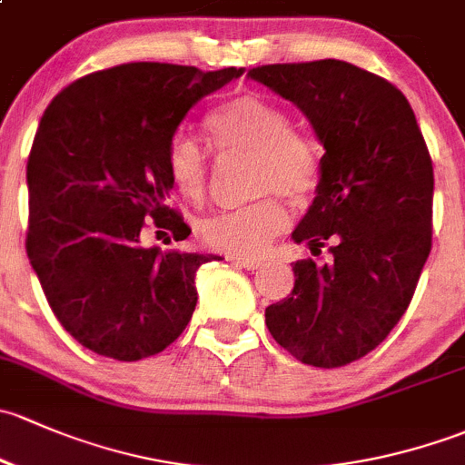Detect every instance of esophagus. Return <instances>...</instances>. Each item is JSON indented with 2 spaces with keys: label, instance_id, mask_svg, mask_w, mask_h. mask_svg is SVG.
Listing matches in <instances>:
<instances>
[{
  "label": "esophagus",
  "instance_id": "esophagus-1",
  "mask_svg": "<svg viewBox=\"0 0 465 465\" xmlns=\"http://www.w3.org/2000/svg\"><path fill=\"white\" fill-rule=\"evenodd\" d=\"M231 262L234 266L246 268V271H260V268L264 266L260 260H248V257H231Z\"/></svg>",
  "mask_w": 465,
  "mask_h": 465
}]
</instances>
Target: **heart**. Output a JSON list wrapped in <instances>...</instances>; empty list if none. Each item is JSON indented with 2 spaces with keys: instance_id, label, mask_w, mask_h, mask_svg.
<instances>
[{
  "instance_id": "b5f03b06",
  "label": "heart",
  "mask_w": 465,
  "mask_h": 465,
  "mask_svg": "<svg viewBox=\"0 0 465 465\" xmlns=\"http://www.w3.org/2000/svg\"><path fill=\"white\" fill-rule=\"evenodd\" d=\"M208 129L223 152L255 156L252 181L260 194L280 193L304 201L320 179L315 147L291 132V121L277 104L246 94L228 100L208 118ZM167 172L185 199L199 201L208 188V156L188 132L172 136ZM289 226V210L277 194L201 222V242L232 257H257Z\"/></svg>"
}]
</instances>
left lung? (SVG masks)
<instances>
[{
    "label": "left lung",
    "instance_id": "1",
    "mask_svg": "<svg viewBox=\"0 0 465 465\" xmlns=\"http://www.w3.org/2000/svg\"><path fill=\"white\" fill-rule=\"evenodd\" d=\"M248 78L291 100L322 143L315 199L291 232L331 262L293 264L289 298L266 309L277 344L304 365L342 367L408 311L432 248V159L408 98L342 60L266 64Z\"/></svg>",
    "mask_w": 465,
    "mask_h": 465
}]
</instances>
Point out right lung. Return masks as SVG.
<instances>
[{"label":"right lung","mask_w":465,"mask_h":465,"mask_svg":"<svg viewBox=\"0 0 465 465\" xmlns=\"http://www.w3.org/2000/svg\"><path fill=\"white\" fill-rule=\"evenodd\" d=\"M242 74L129 62L75 80L46 107L26 165V252L55 318L94 353L141 361L188 327L199 266L222 257L150 248L145 228L190 234L165 203L167 145L201 98Z\"/></svg>","instance_id":"obj_1"}]
</instances>
